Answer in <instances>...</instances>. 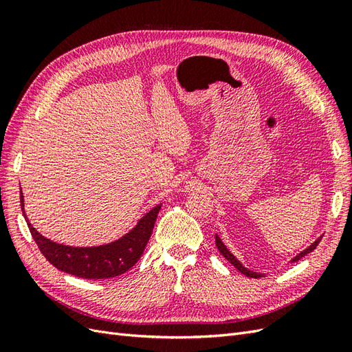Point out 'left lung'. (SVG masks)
I'll list each match as a JSON object with an SVG mask.
<instances>
[{"label":"left lung","mask_w":352,"mask_h":352,"mask_svg":"<svg viewBox=\"0 0 352 352\" xmlns=\"http://www.w3.org/2000/svg\"><path fill=\"white\" fill-rule=\"evenodd\" d=\"M322 241V236L320 238H317L311 245H310V247H308V248H305L304 251H301L300 254H298V255H295V257L291 260L292 263L294 261H298V260H301L302 257H304V255H307V254H310V252H313L314 250H316V247H317V245H318V242H320ZM216 245H217V250L220 251V254L223 255V257H225L230 264H233V265H235V267L242 273V274H245V276H247V278H255V279H258V278H263V274L261 273H257V272H252V270H250V269H247V267H245V265H242V263L235 257V255H233L228 248H226V245L225 243H223L221 242V239L216 235Z\"/></svg>","instance_id":"left-lung-1"}]
</instances>
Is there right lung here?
<instances>
[{"label":"right lung","instance_id":"1","mask_svg":"<svg viewBox=\"0 0 352 352\" xmlns=\"http://www.w3.org/2000/svg\"><path fill=\"white\" fill-rule=\"evenodd\" d=\"M20 206L28 228L44 257L56 269L83 279H109L123 274L138 263L154 229V223L162 204L155 206L138 221L124 236L100 247H69L44 238L30 225L25 214V201L20 189Z\"/></svg>","mask_w":352,"mask_h":352}]
</instances>
